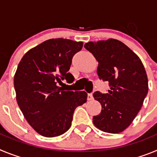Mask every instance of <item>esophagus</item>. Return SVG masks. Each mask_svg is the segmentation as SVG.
<instances>
[{
    "label": "esophagus",
    "instance_id": "esophagus-1",
    "mask_svg": "<svg viewBox=\"0 0 157 157\" xmlns=\"http://www.w3.org/2000/svg\"><path fill=\"white\" fill-rule=\"evenodd\" d=\"M94 99V97H93V93H90V94H88V100L90 101V100Z\"/></svg>",
    "mask_w": 157,
    "mask_h": 157
}]
</instances>
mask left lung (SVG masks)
<instances>
[{"instance_id": "8db88e82", "label": "left lung", "mask_w": 157, "mask_h": 157, "mask_svg": "<svg viewBox=\"0 0 157 157\" xmlns=\"http://www.w3.org/2000/svg\"><path fill=\"white\" fill-rule=\"evenodd\" d=\"M87 50L98 61L100 79L108 81V94L96 91L94 99L101 112L93 117L94 124L104 132L118 134L127 129L138 115L148 94V78L143 63L119 40L86 43Z\"/></svg>"}]
</instances>
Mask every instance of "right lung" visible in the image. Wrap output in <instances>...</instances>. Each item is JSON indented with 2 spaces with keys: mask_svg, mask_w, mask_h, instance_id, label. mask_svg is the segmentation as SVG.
<instances>
[{
  "mask_svg": "<svg viewBox=\"0 0 157 157\" xmlns=\"http://www.w3.org/2000/svg\"><path fill=\"white\" fill-rule=\"evenodd\" d=\"M82 45L63 38L47 40L30 49L18 65L14 76L18 105L29 124L44 137L64 134L76 108L86 102L85 91L59 86L64 79L74 81L69 69Z\"/></svg>",
  "mask_w": 157,
  "mask_h": 157,
  "instance_id": "obj_1",
  "label": "right lung"
}]
</instances>
